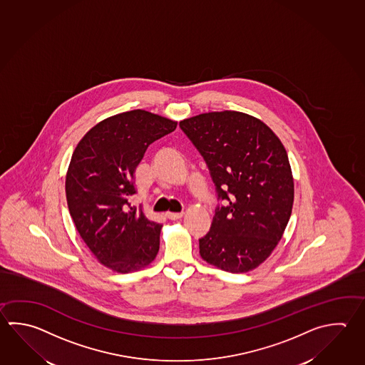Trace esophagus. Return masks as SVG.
<instances>
[{
	"label": "esophagus",
	"mask_w": 365,
	"mask_h": 365,
	"mask_svg": "<svg viewBox=\"0 0 365 365\" xmlns=\"http://www.w3.org/2000/svg\"><path fill=\"white\" fill-rule=\"evenodd\" d=\"M183 215H185L183 212H180V213H172V212H168V213H166V217H168L169 220H180Z\"/></svg>",
	"instance_id": "34e87169"
}]
</instances>
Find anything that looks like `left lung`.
I'll return each instance as SVG.
<instances>
[{
	"label": "left lung",
	"mask_w": 365,
	"mask_h": 365,
	"mask_svg": "<svg viewBox=\"0 0 365 365\" xmlns=\"http://www.w3.org/2000/svg\"><path fill=\"white\" fill-rule=\"evenodd\" d=\"M179 126L205 160L225 201L199 240L201 258L232 274L257 269L282 240L294 201L282 140L259 118L237 110L201 113Z\"/></svg>",
	"instance_id": "obj_1"
}]
</instances>
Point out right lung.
<instances>
[{
    "instance_id": "1",
    "label": "right lung",
    "mask_w": 365,
    "mask_h": 365,
    "mask_svg": "<svg viewBox=\"0 0 365 365\" xmlns=\"http://www.w3.org/2000/svg\"><path fill=\"white\" fill-rule=\"evenodd\" d=\"M177 121L145 110L108 117L76 145L66 175L69 214L99 263L120 274L145 269L160 248L163 225L130 207L133 179L148 145Z\"/></svg>"
}]
</instances>
